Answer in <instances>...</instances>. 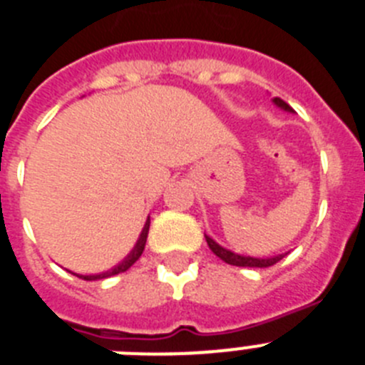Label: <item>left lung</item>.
<instances>
[{"label":"left lung","mask_w":365,"mask_h":365,"mask_svg":"<svg viewBox=\"0 0 365 365\" xmlns=\"http://www.w3.org/2000/svg\"><path fill=\"white\" fill-rule=\"evenodd\" d=\"M275 104L279 106V108H282V110L286 111H294L290 108V106L286 104L282 98L275 97L274 98ZM207 240V245H209L210 250L214 252V254L220 257V259H223L225 263H229V264H234V267H250V268H268V267H274L275 263H279V261L284 257V255H275V257H268V259H257V257H247V255H237L234 254V252L227 250V248L220 247V245L216 243L214 240H210L209 236H205Z\"/></svg>","instance_id":"left-lung-1"}]
</instances>
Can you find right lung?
Listing matches in <instances>:
<instances>
[{"label": "right lung", "instance_id": "add662e5", "mask_svg": "<svg viewBox=\"0 0 365 365\" xmlns=\"http://www.w3.org/2000/svg\"><path fill=\"white\" fill-rule=\"evenodd\" d=\"M148 232H149V220H148V223H145L144 230H142L140 237H138V243H136L135 248L131 250V254H129L120 264H117L115 268H111V270L104 272V274H98V275H79V274H75V275L81 279H84V281H97V279H106V277H111V275L122 274V272L128 270L129 267H133V264L138 261V257L142 255V252H144V247H145V241H148Z\"/></svg>", "mask_w": 365, "mask_h": 365}]
</instances>
